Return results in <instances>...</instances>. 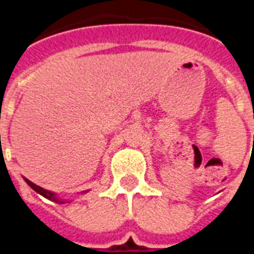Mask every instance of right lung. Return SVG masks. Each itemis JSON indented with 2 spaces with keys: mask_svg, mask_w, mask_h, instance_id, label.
<instances>
[{
  "mask_svg": "<svg viewBox=\"0 0 254 254\" xmlns=\"http://www.w3.org/2000/svg\"><path fill=\"white\" fill-rule=\"evenodd\" d=\"M24 181L28 184V187H31V189H34V190H35L36 193H39L41 196L46 197L47 200H50V201L57 202V204H64V202L67 201V200L60 198V197L57 196V193H54V191H52V190H46V189H43V188L38 187V185H35L34 182H31L30 180H27V178H24ZM87 191H89V190H83L81 191V194L87 193Z\"/></svg>",
  "mask_w": 254,
  "mask_h": 254,
  "instance_id": "obj_1",
  "label": "right lung"
}]
</instances>
